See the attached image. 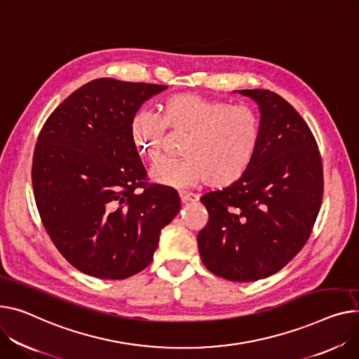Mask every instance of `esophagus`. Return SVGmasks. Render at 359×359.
<instances>
[{
    "label": "esophagus",
    "mask_w": 359,
    "mask_h": 359,
    "mask_svg": "<svg viewBox=\"0 0 359 359\" xmlns=\"http://www.w3.org/2000/svg\"><path fill=\"white\" fill-rule=\"evenodd\" d=\"M179 196H180V201H182V203H187V202H196V201H199V196H198V195H195V194H186V192H180V194H179Z\"/></svg>",
    "instance_id": "34e87169"
}]
</instances>
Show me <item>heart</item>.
I'll return each instance as SVG.
<instances>
[{
  "mask_svg": "<svg viewBox=\"0 0 359 359\" xmlns=\"http://www.w3.org/2000/svg\"><path fill=\"white\" fill-rule=\"evenodd\" d=\"M160 119L141 112L133 119V137L141 154L151 163L163 157L167 137L164 127L189 134L183 160L157 165L154 182L189 187L205 182L224 189L248 172L261 140L258 114L247 105L209 98L195 92H179L158 105Z\"/></svg>",
  "mask_w": 359,
  "mask_h": 359,
  "instance_id": "1",
  "label": "heart"
}]
</instances>
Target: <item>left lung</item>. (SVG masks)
<instances>
[{
  "instance_id": "1",
  "label": "left lung",
  "mask_w": 359,
  "mask_h": 359,
  "mask_svg": "<svg viewBox=\"0 0 359 359\" xmlns=\"http://www.w3.org/2000/svg\"><path fill=\"white\" fill-rule=\"evenodd\" d=\"M261 112L252 164L236 183L201 198L209 221L198 233L205 267L231 281L273 276L307 243L323 198L318 142L280 95L243 89Z\"/></svg>"
}]
</instances>
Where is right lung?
Here are the masks:
<instances>
[{"instance_id": "add662e5", "label": "right lung", "mask_w": 359, "mask_h": 359, "mask_svg": "<svg viewBox=\"0 0 359 359\" xmlns=\"http://www.w3.org/2000/svg\"><path fill=\"white\" fill-rule=\"evenodd\" d=\"M165 88L90 81L39 134L32 182L41 222L59 252L88 276L123 280L144 270L161 229L180 210L176 190L146 182L131 128L140 107Z\"/></svg>"}]
</instances>
